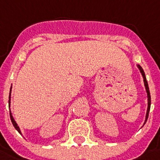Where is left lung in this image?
Listing matches in <instances>:
<instances>
[{
    "instance_id": "8db88e82",
    "label": "left lung",
    "mask_w": 160,
    "mask_h": 160,
    "mask_svg": "<svg viewBox=\"0 0 160 160\" xmlns=\"http://www.w3.org/2000/svg\"><path fill=\"white\" fill-rule=\"evenodd\" d=\"M138 69L142 73V77H143V81H144V85H145V88H146V91H147V94H148V110H147V114H146V119H145V122L144 124L146 123V122L148 120V113H149V110H150V105H151V96H150V92H149V89H148V82H147V80H146V77H145V74L144 71H143V69H142V67L140 66V65H138Z\"/></svg>"
}]
</instances>
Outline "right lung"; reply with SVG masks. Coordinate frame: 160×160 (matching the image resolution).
<instances>
[{
	"mask_svg": "<svg viewBox=\"0 0 160 160\" xmlns=\"http://www.w3.org/2000/svg\"><path fill=\"white\" fill-rule=\"evenodd\" d=\"M10 95H11V93H10ZM9 100H10V96H9ZM9 105H10V101H9ZM10 118H11V121H12V124H13L14 128H15L17 130H18L19 133H21V131H20V129H19V127L18 126V124H17V122H15V120L13 119V118H12V113L11 112H10Z\"/></svg>",
	"mask_w": 160,
	"mask_h": 160,
	"instance_id": "1",
	"label": "right lung"
}]
</instances>
